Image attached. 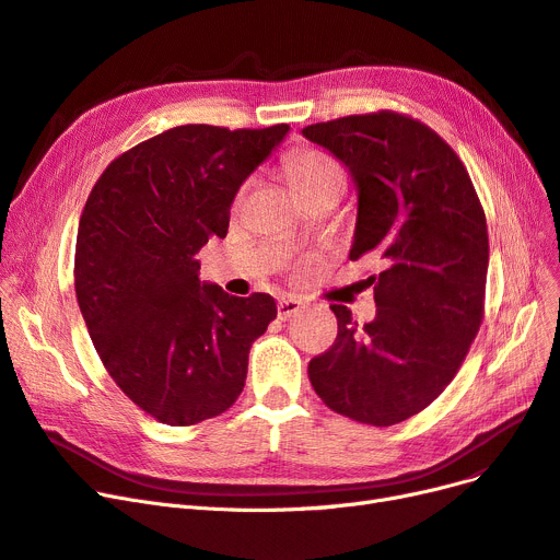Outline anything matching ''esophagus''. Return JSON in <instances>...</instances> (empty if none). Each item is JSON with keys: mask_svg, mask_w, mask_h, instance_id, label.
<instances>
[{"mask_svg": "<svg viewBox=\"0 0 560 560\" xmlns=\"http://www.w3.org/2000/svg\"><path fill=\"white\" fill-rule=\"evenodd\" d=\"M304 308V302L298 300V298H281L279 304H277V316L281 320H288L291 316H295L298 312H302Z\"/></svg>", "mask_w": 560, "mask_h": 560, "instance_id": "esophagus-1", "label": "esophagus"}]
</instances>
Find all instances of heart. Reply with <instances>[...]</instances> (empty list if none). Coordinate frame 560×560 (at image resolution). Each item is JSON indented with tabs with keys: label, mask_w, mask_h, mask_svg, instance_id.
<instances>
[{
	"label": "heart",
	"mask_w": 560,
	"mask_h": 560,
	"mask_svg": "<svg viewBox=\"0 0 560 560\" xmlns=\"http://www.w3.org/2000/svg\"><path fill=\"white\" fill-rule=\"evenodd\" d=\"M285 175L298 196L316 189L325 182H343V171L335 156L316 148L295 150L285 159Z\"/></svg>",
	"instance_id": "obj_1"
}]
</instances>
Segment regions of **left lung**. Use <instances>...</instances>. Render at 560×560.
I'll return each instance as SVG.
<instances>
[{
    "label": "left lung",
    "instance_id": "left-lung-1",
    "mask_svg": "<svg viewBox=\"0 0 560 560\" xmlns=\"http://www.w3.org/2000/svg\"><path fill=\"white\" fill-rule=\"evenodd\" d=\"M302 133L353 175L360 200L350 260L374 254L376 318L332 304L339 335L308 362L316 395L343 418L392 427L457 376L485 318L487 217L466 165L424 121L376 110Z\"/></svg>",
    "mask_w": 560,
    "mask_h": 560
}]
</instances>
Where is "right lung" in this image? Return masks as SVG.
<instances>
[{"mask_svg":"<svg viewBox=\"0 0 560 560\" xmlns=\"http://www.w3.org/2000/svg\"><path fill=\"white\" fill-rule=\"evenodd\" d=\"M285 133L288 124H184L113 159L92 186L75 298L110 378L163 424L191 427L231 408L252 343L277 318L275 298L200 283L196 254L225 237L242 182Z\"/></svg>","mask_w":560,"mask_h":560,"instance_id":"add662e5","label":"right lung"}]
</instances>
